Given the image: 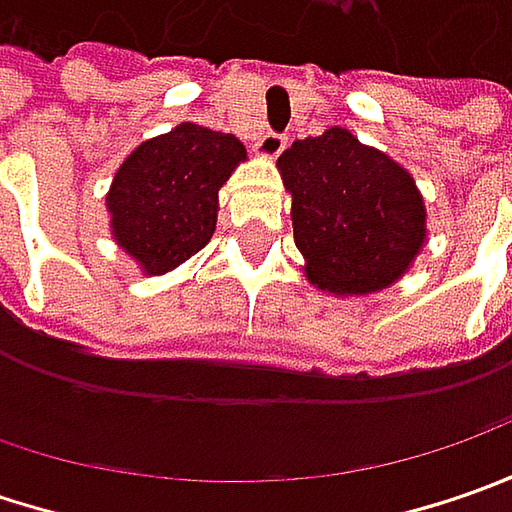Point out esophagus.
Listing matches in <instances>:
<instances>
[{"instance_id":"34e87169","label":"esophagus","mask_w":512,"mask_h":512,"mask_svg":"<svg viewBox=\"0 0 512 512\" xmlns=\"http://www.w3.org/2000/svg\"><path fill=\"white\" fill-rule=\"evenodd\" d=\"M285 145H287V136L267 130V133H262V136L256 139L253 150H256L259 156H265V159H273V156H279V153L285 150Z\"/></svg>"}]
</instances>
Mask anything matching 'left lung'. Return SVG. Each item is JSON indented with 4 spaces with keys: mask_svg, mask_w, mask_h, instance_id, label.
Instances as JSON below:
<instances>
[{
    "mask_svg": "<svg viewBox=\"0 0 512 512\" xmlns=\"http://www.w3.org/2000/svg\"><path fill=\"white\" fill-rule=\"evenodd\" d=\"M307 279L336 296L393 285L419 256L427 210L413 176L350 130L296 139L279 156Z\"/></svg>",
    "mask_w": 512,
    "mask_h": 512,
    "instance_id": "8db88e82",
    "label": "left lung"
}]
</instances>
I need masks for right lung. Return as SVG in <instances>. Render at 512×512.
<instances>
[{
    "label": "right lung",
    "mask_w": 512,
    "mask_h": 512,
    "mask_svg": "<svg viewBox=\"0 0 512 512\" xmlns=\"http://www.w3.org/2000/svg\"><path fill=\"white\" fill-rule=\"evenodd\" d=\"M245 156L233 133L193 122L142 142L116 170L105 199L116 245L148 276L182 265L210 242L219 190Z\"/></svg>",
    "instance_id": "add662e5"
}]
</instances>
